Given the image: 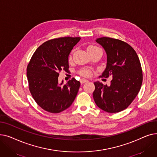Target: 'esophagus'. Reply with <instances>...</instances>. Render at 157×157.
I'll return each mask as SVG.
<instances>
[{"label":"esophagus","instance_id":"obj_1","mask_svg":"<svg viewBox=\"0 0 157 157\" xmlns=\"http://www.w3.org/2000/svg\"><path fill=\"white\" fill-rule=\"evenodd\" d=\"M88 81L87 79H82L80 80V83L81 84H83V83H86V82H88Z\"/></svg>","mask_w":157,"mask_h":157}]
</instances>
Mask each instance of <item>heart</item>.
<instances>
[{
  "label": "heart",
  "mask_w": 157,
  "mask_h": 157,
  "mask_svg": "<svg viewBox=\"0 0 157 157\" xmlns=\"http://www.w3.org/2000/svg\"><path fill=\"white\" fill-rule=\"evenodd\" d=\"M97 50H101V49L96 46H94V45H90L87 47V52L88 53L97 51ZM71 59H72V53L69 56V59L71 60ZM79 72L80 74V75L85 76V77H90L92 75V71L89 69H82L79 71Z\"/></svg>",
  "instance_id": "obj_1"
}]
</instances>
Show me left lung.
Masks as SVG:
<instances>
[{
    "label": "left lung",
    "instance_id": "obj_1",
    "mask_svg": "<svg viewBox=\"0 0 157 157\" xmlns=\"http://www.w3.org/2000/svg\"><path fill=\"white\" fill-rule=\"evenodd\" d=\"M96 42L107 54L106 68L101 76L113 77L110 86L95 82L94 99L103 111L118 113L128 108L141 89V65L134 48L124 41L103 37L97 39Z\"/></svg>",
    "mask_w": 157,
    "mask_h": 157
}]
</instances>
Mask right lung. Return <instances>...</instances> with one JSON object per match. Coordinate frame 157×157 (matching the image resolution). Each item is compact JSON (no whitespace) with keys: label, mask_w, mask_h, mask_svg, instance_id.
<instances>
[{"label":"right lung","mask_w":157,"mask_h":157,"mask_svg":"<svg viewBox=\"0 0 157 157\" xmlns=\"http://www.w3.org/2000/svg\"><path fill=\"white\" fill-rule=\"evenodd\" d=\"M80 39L64 37L46 41L36 49L27 65L30 94L46 111L60 113L75 99L80 82L73 78L63 85L58 77L60 72L69 71V55Z\"/></svg>","instance_id":"add662e5"}]
</instances>
